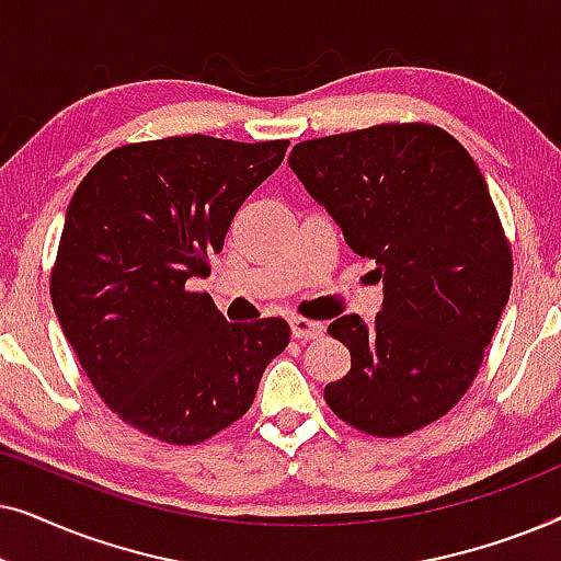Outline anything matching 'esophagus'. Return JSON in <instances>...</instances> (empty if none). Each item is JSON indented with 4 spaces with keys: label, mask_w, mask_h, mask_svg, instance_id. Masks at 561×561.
<instances>
[{
    "label": "esophagus",
    "mask_w": 561,
    "mask_h": 561,
    "mask_svg": "<svg viewBox=\"0 0 561 561\" xmlns=\"http://www.w3.org/2000/svg\"><path fill=\"white\" fill-rule=\"evenodd\" d=\"M288 321H290V334L301 342L317 340V336L324 334V324H321V321H311L304 317H290Z\"/></svg>",
    "instance_id": "34e87169"
}]
</instances>
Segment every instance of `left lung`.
<instances>
[{
  "label": "left lung",
  "instance_id": "8db88e82",
  "mask_svg": "<svg viewBox=\"0 0 561 561\" xmlns=\"http://www.w3.org/2000/svg\"><path fill=\"white\" fill-rule=\"evenodd\" d=\"M288 165L382 280L373 324L347 313L327 329L352 357L324 388L329 409L373 436L442 419L472 386L511 296V244L480 168L421 122L304 140Z\"/></svg>",
  "mask_w": 561,
  "mask_h": 561
}]
</instances>
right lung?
Instances as JSON below:
<instances>
[{
	"mask_svg": "<svg viewBox=\"0 0 561 561\" xmlns=\"http://www.w3.org/2000/svg\"><path fill=\"white\" fill-rule=\"evenodd\" d=\"M288 140L188 135L106 152L68 204L50 298L102 401L137 432L198 444L244 416L283 319L229 324L209 273L244 198L283 163Z\"/></svg>",
	"mask_w": 561,
	"mask_h": 561,
	"instance_id": "1",
	"label": "right lung"
}]
</instances>
